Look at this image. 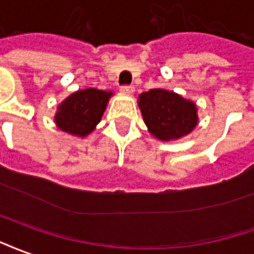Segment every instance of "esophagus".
<instances>
[{
    "label": "esophagus",
    "instance_id": "esophagus-1",
    "mask_svg": "<svg viewBox=\"0 0 254 254\" xmlns=\"http://www.w3.org/2000/svg\"><path fill=\"white\" fill-rule=\"evenodd\" d=\"M120 90H122V93H125V94H132L134 93L135 88L132 86V85H123V86L120 88Z\"/></svg>",
    "mask_w": 254,
    "mask_h": 254
}]
</instances>
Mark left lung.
I'll return each mask as SVG.
<instances>
[{
	"instance_id": "8db88e82",
	"label": "left lung",
	"mask_w": 254,
	"mask_h": 254,
	"mask_svg": "<svg viewBox=\"0 0 254 254\" xmlns=\"http://www.w3.org/2000/svg\"><path fill=\"white\" fill-rule=\"evenodd\" d=\"M149 132L157 139H179L197 125L195 103L165 89H151L138 100Z\"/></svg>"
}]
</instances>
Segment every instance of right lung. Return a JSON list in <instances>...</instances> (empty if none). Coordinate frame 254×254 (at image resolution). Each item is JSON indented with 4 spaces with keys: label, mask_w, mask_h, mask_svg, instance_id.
<instances>
[{
    "label": "right lung",
    "mask_w": 254,
    "mask_h": 254,
    "mask_svg": "<svg viewBox=\"0 0 254 254\" xmlns=\"http://www.w3.org/2000/svg\"><path fill=\"white\" fill-rule=\"evenodd\" d=\"M112 92L84 89L70 94L58 105L55 123L64 132L84 138L99 125Z\"/></svg>",
    "instance_id": "add662e5"
}]
</instances>
